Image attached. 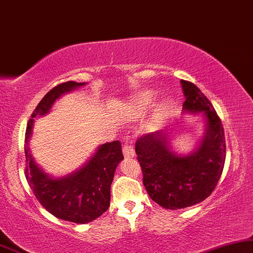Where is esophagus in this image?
<instances>
[{"label":"esophagus","mask_w":253,"mask_h":253,"mask_svg":"<svg viewBox=\"0 0 253 253\" xmlns=\"http://www.w3.org/2000/svg\"><path fill=\"white\" fill-rule=\"evenodd\" d=\"M123 153H124V156L125 157H133L134 156V148L132 144L129 143V141H127V142H125L124 147H123Z\"/></svg>","instance_id":"34e87169"}]
</instances>
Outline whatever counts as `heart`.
<instances>
[{
	"label": "heart",
	"mask_w": 253,
	"mask_h": 253,
	"mask_svg": "<svg viewBox=\"0 0 253 253\" xmlns=\"http://www.w3.org/2000/svg\"><path fill=\"white\" fill-rule=\"evenodd\" d=\"M153 100H154V93L146 92L143 93L139 99L135 100V103H134V107H135L136 111H142L146 109L148 105H150V103L153 102ZM168 110H169V104H168V102L162 103L161 105H158L157 107V114L158 116H163L164 113H167Z\"/></svg>",
	"instance_id": "heart-1"
}]
</instances>
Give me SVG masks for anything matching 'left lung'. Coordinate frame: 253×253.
<instances>
[{"label":"left lung","instance_id":"obj_1","mask_svg":"<svg viewBox=\"0 0 253 253\" xmlns=\"http://www.w3.org/2000/svg\"><path fill=\"white\" fill-rule=\"evenodd\" d=\"M180 82L184 109L206 117V133L198 149L188 156H177L170 150L169 135L162 130L144 134L135 143L144 187L151 199L167 210L193 206L210 197L225 161L224 130L216 111L195 84Z\"/></svg>","mask_w":253,"mask_h":253}]
</instances>
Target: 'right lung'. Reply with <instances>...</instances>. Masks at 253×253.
<instances>
[{
	"label": "right lung",
	"instance_id": "1",
	"mask_svg": "<svg viewBox=\"0 0 253 253\" xmlns=\"http://www.w3.org/2000/svg\"><path fill=\"white\" fill-rule=\"evenodd\" d=\"M81 85L84 83L68 81L54 86L32 112L25 132V177L37 199L50 214L61 220L87 223L110 207V188L114 171L124 160L121 143L113 141L103 144L82 169L59 179L48 177L37 166L28 147L33 118L46 114L60 96Z\"/></svg>",
	"mask_w": 253,
	"mask_h": 253
}]
</instances>
